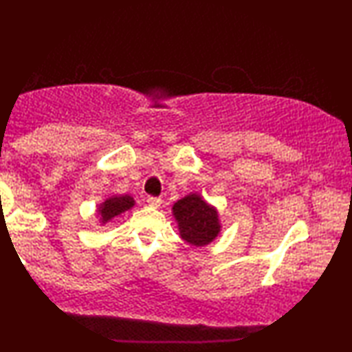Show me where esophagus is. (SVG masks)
<instances>
[{"mask_svg":"<svg viewBox=\"0 0 352 352\" xmlns=\"http://www.w3.org/2000/svg\"><path fill=\"white\" fill-rule=\"evenodd\" d=\"M147 204L153 206V208H157V206H160L162 199L160 197H147Z\"/></svg>","mask_w":352,"mask_h":352,"instance_id":"1","label":"esophagus"}]
</instances>
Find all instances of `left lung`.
I'll list each match as a JSON object with an SVG mask.
<instances>
[{"label": "left lung", "instance_id": "left-lung-1", "mask_svg": "<svg viewBox=\"0 0 352 352\" xmlns=\"http://www.w3.org/2000/svg\"><path fill=\"white\" fill-rule=\"evenodd\" d=\"M173 211L179 223L182 239L190 245L195 247L208 245L219 232L218 213L197 194L177 200Z\"/></svg>", "mask_w": 352, "mask_h": 352}]
</instances>
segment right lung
Returning a JSON list of instances; mask_svg holds the SVG:
<instances>
[{
	"label": "right lung",
	"instance_id": "obj_1",
	"mask_svg": "<svg viewBox=\"0 0 352 352\" xmlns=\"http://www.w3.org/2000/svg\"><path fill=\"white\" fill-rule=\"evenodd\" d=\"M134 205V200L129 195H120V197H110L100 205V214H102V223H107L109 219L115 218L123 211H126Z\"/></svg>",
	"mask_w": 352,
	"mask_h": 352
}]
</instances>
